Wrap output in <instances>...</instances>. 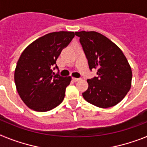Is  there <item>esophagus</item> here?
I'll return each mask as SVG.
<instances>
[{"label":"esophagus","mask_w":147,"mask_h":147,"mask_svg":"<svg viewBox=\"0 0 147 147\" xmlns=\"http://www.w3.org/2000/svg\"><path fill=\"white\" fill-rule=\"evenodd\" d=\"M72 80H73V81H74V82H78V81H80V79H79V78H74V77Z\"/></svg>","instance_id":"34e87169"}]
</instances>
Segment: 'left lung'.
Returning a JSON list of instances; mask_svg holds the SVG:
<instances>
[{
  "mask_svg": "<svg viewBox=\"0 0 147 147\" xmlns=\"http://www.w3.org/2000/svg\"><path fill=\"white\" fill-rule=\"evenodd\" d=\"M80 37L90 69L97 76L88 80V88L82 93L87 102L102 108L113 107L124 98L132 84V73L119 47L96 32H75Z\"/></svg>",
  "mask_w": 147,
  "mask_h": 147,
  "instance_id": "8db88e82",
  "label": "left lung"
}]
</instances>
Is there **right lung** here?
<instances>
[{
  "mask_svg": "<svg viewBox=\"0 0 147 147\" xmlns=\"http://www.w3.org/2000/svg\"><path fill=\"white\" fill-rule=\"evenodd\" d=\"M74 36V32L64 31L47 34L21 54L15 70V82L18 94L30 109L45 112L63 101L71 77L54 75L52 68L55 65L57 68L56 61Z\"/></svg>",
  "mask_w": 147,
  "mask_h": 147,
  "instance_id": "add662e5",
  "label": "right lung"
}]
</instances>
